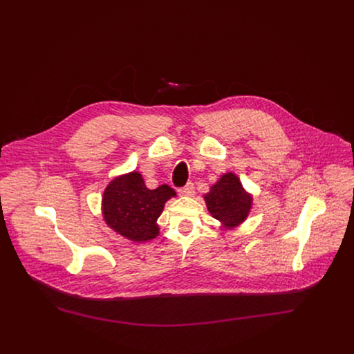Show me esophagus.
Segmentation results:
<instances>
[{
    "label": "esophagus",
    "mask_w": 354,
    "mask_h": 354,
    "mask_svg": "<svg viewBox=\"0 0 354 354\" xmlns=\"http://www.w3.org/2000/svg\"><path fill=\"white\" fill-rule=\"evenodd\" d=\"M193 193H194V185L192 182H189L186 186L179 189V194L182 196H192Z\"/></svg>",
    "instance_id": "1"
}]
</instances>
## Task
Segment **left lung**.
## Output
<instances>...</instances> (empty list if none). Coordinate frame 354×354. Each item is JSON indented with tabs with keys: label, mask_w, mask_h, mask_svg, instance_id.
Here are the masks:
<instances>
[{
	"label": "left lung",
	"mask_w": 354,
	"mask_h": 354,
	"mask_svg": "<svg viewBox=\"0 0 354 354\" xmlns=\"http://www.w3.org/2000/svg\"><path fill=\"white\" fill-rule=\"evenodd\" d=\"M210 214L225 228H234L243 223L252 209V194H249L239 178L232 174H224L210 192L205 194Z\"/></svg>",
	"instance_id": "8db88e82"
}]
</instances>
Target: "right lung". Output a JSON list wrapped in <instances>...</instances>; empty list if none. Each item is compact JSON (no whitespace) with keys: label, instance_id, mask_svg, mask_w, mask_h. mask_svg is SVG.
<instances>
[{"label":"right lung","instance_id":"add662e5","mask_svg":"<svg viewBox=\"0 0 354 354\" xmlns=\"http://www.w3.org/2000/svg\"><path fill=\"white\" fill-rule=\"evenodd\" d=\"M175 196L168 185L148 189L140 172L120 175L104 192V218L115 232L133 242L154 239L160 234L157 220L167 201Z\"/></svg>","mask_w":354,"mask_h":354}]
</instances>
